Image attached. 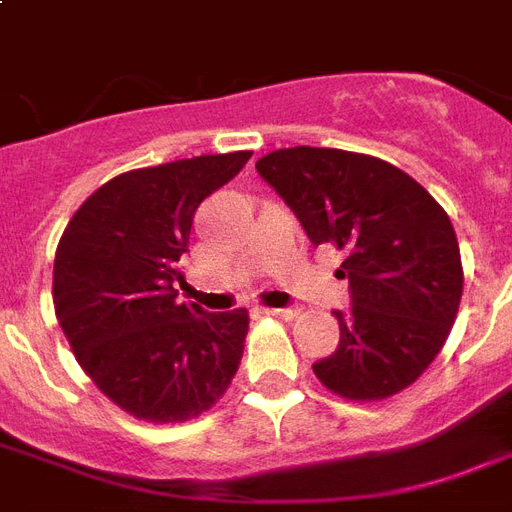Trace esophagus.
Masks as SVG:
<instances>
[{
	"label": "esophagus",
	"mask_w": 512,
	"mask_h": 512,
	"mask_svg": "<svg viewBox=\"0 0 512 512\" xmlns=\"http://www.w3.org/2000/svg\"><path fill=\"white\" fill-rule=\"evenodd\" d=\"M263 313H268V316H273V319H295L297 311L295 308H263Z\"/></svg>",
	"instance_id": "esophagus-1"
}]
</instances>
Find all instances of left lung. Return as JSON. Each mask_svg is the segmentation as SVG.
Instances as JSON below:
<instances>
[{
    "mask_svg": "<svg viewBox=\"0 0 512 512\" xmlns=\"http://www.w3.org/2000/svg\"><path fill=\"white\" fill-rule=\"evenodd\" d=\"M308 239L342 249L350 284L340 345L313 364L348 401H382L409 388L444 348L462 297L457 233L414 177L377 156L340 148H279L255 164Z\"/></svg>",
    "mask_w": 512,
    "mask_h": 512,
    "instance_id": "left-lung-1",
    "label": "left lung"
}]
</instances>
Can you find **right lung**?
I'll return each instance as SVG.
<instances>
[{"instance_id":"1","label":"right lung","mask_w":512,"mask_h":512,"mask_svg":"<svg viewBox=\"0 0 512 512\" xmlns=\"http://www.w3.org/2000/svg\"><path fill=\"white\" fill-rule=\"evenodd\" d=\"M212 154L111 177L68 220L52 271L55 316L87 377L119 409L167 425L207 412L231 385L247 308L177 300L193 215L249 162Z\"/></svg>"}]
</instances>
